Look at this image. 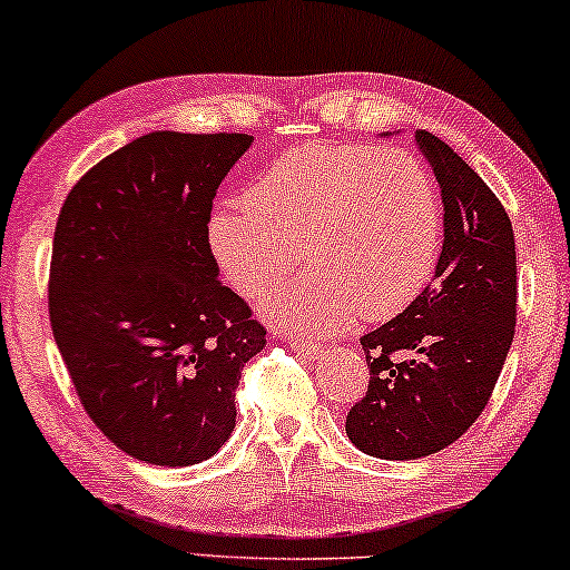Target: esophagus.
<instances>
[{
  "label": "esophagus",
  "instance_id": "esophagus-1",
  "mask_svg": "<svg viewBox=\"0 0 570 570\" xmlns=\"http://www.w3.org/2000/svg\"><path fill=\"white\" fill-rule=\"evenodd\" d=\"M292 350L307 360H318L326 355V350L323 347H315V344H302V342H292Z\"/></svg>",
  "mask_w": 570,
  "mask_h": 570
}]
</instances>
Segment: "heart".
Listing matches in <instances>:
<instances>
[{
  "label": "heart",
  "instance_id": "1",
  "mask_svg": "<svg viewBox=\"0 0 570 570\" xmlns=\"http://www.w3.org/2000/svg\"><path fill=\"white\" fill-rule=\"evenodd\" d=\"M210 249L232 284L255 297L307 263L268 302L273 321L326 336L352 318L386 321L434 273L444 213L415 155L371 144H305L271 165L247 202L215 207Z\"/></svg>",
  "mask_w": 570,
  "mask_h": 570
}]
</instances>
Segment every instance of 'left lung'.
<instances>
[{"instance_id":"left-lung-1","label":"left lung","mask_w":570,"mask_h":570,"mask_svg":"<svg viewBox=\"0 0 570 570\" xmlns=\"http://www.w3.org/2000/svg\"><path fill=\"white\" fill-rule=\"evenodd\" d=\"M415 141L442 189L444 244L426 289L360 338L371 381L347 413V436L381 460L426 458L458 442L484 413L515 334L505 207L439 136L417 128ZM397 351L411 357L394 361Z\"/></svg>"}]
</instances>
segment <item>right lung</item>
I'll return each instance as SVG.
<instances>
[{
  "mask_svg": "<svg viewBox=\"0 0 570 570\" xmlns=\"http://www.w3.org/2000/svg\"><path fill=\"white\" fill-rule=\"evenodd\" d=\"M247 134L155 131L70 189L52 242L49 321L89 417L126 455L184 468L220 450L265 326L218 281L215 191Z\"/></svg>",
  "mask_w": 570,
  "mask_h": 570,
  "instance_id": "add662e5",
  "label": "right lung"
}]
</instances>
